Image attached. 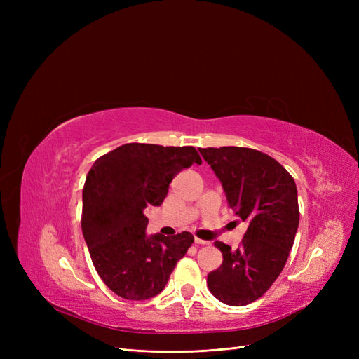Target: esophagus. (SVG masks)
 <instances>
[{"instance_id":"esophagus-1","label":"esophagus","mask_w":359,"mask_h":359,"mask_svg":"<svg viewBox=\"0 0 359 359\" xmlns=\"http://www.w3.org/2000/svg\"><path fill=\"white\" fill-rule=\"evenodd\" d=\"M194 244H198V245H208L210 243L205 241V240H201V238H194Z\"/></svg>"}]
</instances>
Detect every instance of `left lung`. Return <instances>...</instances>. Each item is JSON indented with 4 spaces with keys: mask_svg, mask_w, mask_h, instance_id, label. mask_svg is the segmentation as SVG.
I'll return each mask as SVG.
<instances>
[{
    "mask_svg": "<svg viewBox=\"0 0 359 359\" xmlns=\"http://www.w3.org/2000/svg\"><path fill=\"white\" fill-rule=\"evenodd\" d=\"M226 193L227 205L248 223L236 250L215 241L223 255L206 278L212 295L241 307L256 301L283 271L299 224L295 180L277 160L252 148H199Z\"/></svg>",
    "mask_w": 359,
    "mask_h": 359,
    "instance_id": "8db88e82",
    "label": "left lung"
}]
</instances>
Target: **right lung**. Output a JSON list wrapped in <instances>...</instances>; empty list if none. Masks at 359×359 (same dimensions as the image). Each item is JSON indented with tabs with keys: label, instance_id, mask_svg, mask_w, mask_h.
<instances>
[{
	"label": "right lung",
	"instance_id": "1",
	"mask_svg": "<svg viewBox=\"0 0 359 359\" xmlns=\"http://www.w3.org/2000/svg\"><path fill=\"white\" fill-rule=\"evenodd\" d=\"M202 160L193 147L126 144L97 158L82 191V233L97 274L118 297L153 298L165 289L194 236H147V206L165 201L182 169Z\"/></svg>",
	"mask_w": 359,
	"mask_h": 359
}]
</instances>
